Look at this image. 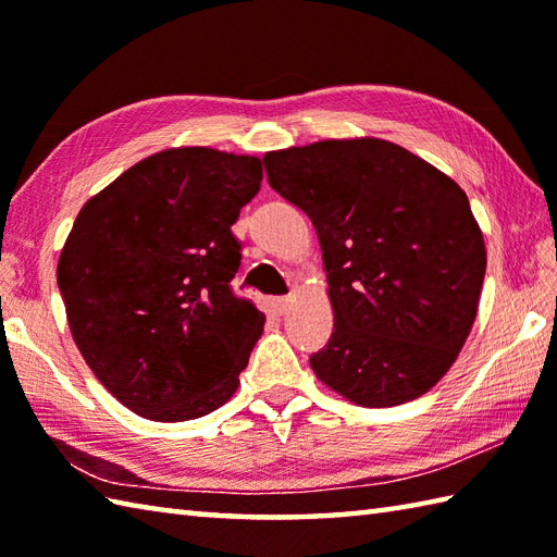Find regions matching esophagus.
<instances>
[{"label":"esophagus","mask_w":557,"mask_h":557,"mask_svg":"<svg viewBox=\"0 0 557 557\" xmlns=\"http://www.w3.org/2000/svg\"><path fill=\"white\" fill-rule=\"evenodd\" d=\"M292 304H294L292 297H280V299H275V311H277L280 315L287 313V311L292 309Z\"/></svg>","instance_id":"34e87169"}]
</instances>
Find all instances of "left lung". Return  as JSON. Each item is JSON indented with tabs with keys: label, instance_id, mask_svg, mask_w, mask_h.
<instances>
[{
	"label": "left lung",
	"instance_id": "obj_1",
	"mask_svg": "<svg viewBox=\"0 0 557 557\" xmlns=\"http://www.w3.org/2000/svg\"><path fill=\"white\" fill-rule=\"evenodd\" d=\"M270 186L311 218L335 330L318 381L359 407L417 399L476 321L486 244L461 186L383 138L265 152Z\"/></svg>",
	"mask_w": 557,
	"mask_h": 557
}]
</instances>
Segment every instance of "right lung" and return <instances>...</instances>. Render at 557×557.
Listing matches in <instances>:
<instances>
[{"label":"right lung","instance_id":"1","mask_svg":"<svg viewBox=\"0 0 557 557\" xmlns=\"http://www.w3.org/2000/svg\"><path fill=\"white\" fill-rule=\"evenodd\" d=\"M263 164L206 146L148 156L86 200L57 263L66 323L126 409L176 423L239 387L265 313L236 299L232 224Z\"/></svg>","mask_w":557,"mask_h":557}]
</instances>
